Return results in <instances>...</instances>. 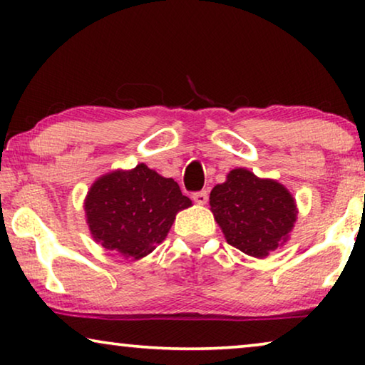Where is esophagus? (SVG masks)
Returning a JSON list of instances; mask_svg holds the SVG:
<instances>
[{
  "mask_svg": "<svg viewBox=\"0 0 365 365\" xmlns=\"http://www.w3.org/2000/svg\"><path fill=\"white\" fill-rule=\"evenodd\" d=\"M192 199H194V202L201 204V206H202V204L207 202L209 194H207V191H197V192L192 194Z\"/></svg>",
  "mask_w": 365,
  "mask_h": 365,
  "instance_id": "obj_1",
  "label": "esophagus"
}]
</instances>
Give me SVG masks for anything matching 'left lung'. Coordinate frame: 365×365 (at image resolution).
Segmentation results:
<instances>
[{
	"mask_svg": "<svg viewBox=\"0 0 365 365\" xmlns=\"http://www.w3.org/2000/svg\"><path fill=\"white\" fill-rule=\"evenodd\" d=\"M209 202L227 242L252 257H266L286 242L297 216L282 184L247 169H232L227 181L212 189Z\"/></svg>",
	"mask_w": 365,
	"mask_h": 365,
	"instance_id": "1",
	"label": "left lung"
}]
</instances>
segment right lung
Returning <instances> with one entry per match:
<instances>
[{
	"instance_id": "1",
	"label": "right lung",
	"mask_w": 365,
	"mask_h": 365,
	"mask_svg": "<svg viewBox=\"0 0 365 365\" xmlns=\"http://www.w3.org/2000/svg\"><path fill=\"white\" fill-rule=\"evenodd\" d=\"M191 206L178 182L146 164L98 179L86 197L94 241L124 257L139 259L163 242L178 211Z\"/></svg>"
}]
</instances>
